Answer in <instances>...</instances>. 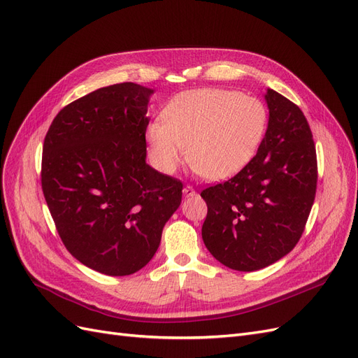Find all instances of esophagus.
I'll return each mask as SVG.
<instances>
[{
  "label": "esophagus",
  "mask_w": 358,
  "mask_h": 358,
  "mask_svg": "<svg viewBox=\"0 0 358 358\" xmlns=\"http://www.w3.org/2000/svg\"><path fill=\"white\" fill-rule=\"evenodd\" d=\"M194 194H196V191H194V188L191 185H187L185 188H183V196L189 197V196H194Z\"/></svg>",
  "instance_id": "34e87169"
}]
</instances>
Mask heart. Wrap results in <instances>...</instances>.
<instances>
[{
	"mask_svg": "<svg viewBox=\"0 0 358 358\" xmlns=\"http://www.w3.org/2000/svg\"><path fill=\"white\" fill-rule=\"evenodd\" d=\"M268 127L266 104L254 95L221 88L180 92L146 129L155 167L171 175L187 154L210 180L234 176L258 152ZM189 149H186V146Z\"/></svg>",
	"mask_w": 358,
	"mask_h": 358,
	"instance_id": "1",
	"label": "heart"
}]
</instances>
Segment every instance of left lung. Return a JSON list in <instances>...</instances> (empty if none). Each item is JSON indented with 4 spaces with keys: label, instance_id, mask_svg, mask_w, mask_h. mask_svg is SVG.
<instances>
[{
    "label": "left lung",
    "instance_id": "obj_1",
    "mask_svg": "<svg viewBox=\"0 0 358 358\" xmlns=\"http://www.w3.org/2000/svg\"><path fill=\"white\" fill-rule=\"evenodd\" d=\"M267 133L236 176L208 187L201 236L224 266L254 272L297 245L317 192L318 164L310 127L300 107L268 90Z\"/></svg>",
    "mask_w": 358,
    "mask_h": 358
}]
</instances>
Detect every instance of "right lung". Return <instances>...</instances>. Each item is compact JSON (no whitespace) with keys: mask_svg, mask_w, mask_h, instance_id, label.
Returning a JSON list of instances; mask_svg holds the SVG:
<instances>
[{"mask_svg":"<svg viewBox=\"0 0 358 358\" xmlns=\"http://www.w3.org/2000/svg\"><path fill=\"white\" fill-rule=\"evenodd\" d=\"M152 90L125 82L67 104L43 143L41 189L67 251L109 276L145 267L182 182L146 164Z\"/></svg>","mask_w":358,"mask_h":358,"instance_id":"right-lung-1","label":"right lung"}]
</instances>
